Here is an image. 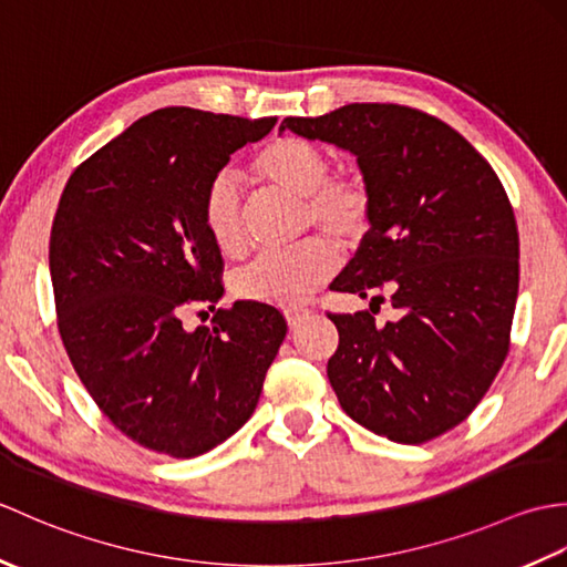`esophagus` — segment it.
<instances>
[{
  "instance_id": "34e87169",
  "label": "esophagus",
  "mask_w": 567,
  "mask_h": 567,
  "mask_svg": "<svg viewBox=\"0 0 567 567\" xmlns=\"http://www.w3.org/2000/svg\"><path fill=\"white\" fill-rule=\"evenodd\" d=\"M309 315H311V309H307V307H287L285 309V319L290 327H299V323H302Z\"/></svg>"
}]
</instances>
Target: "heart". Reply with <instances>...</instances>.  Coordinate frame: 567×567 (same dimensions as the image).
Segmentation results:
<instances>
[{
    "label": "heart",
    "mask_w": 567,
    "mask_h": 567,
    "mask_svg": "<svg viewBox=\"0 0 567 567\" xmlns=\"http://www.w3.org/2000/svg\"><path fill=\"white\" fill-rule=\"evenodd\" d=\"M250 177L272 192L302 199L299 231L305 244L262 256L236 277V292L250 302L297 307L336 270V250L363 244L375 219V195L363 173H329V158L302 136H275L252 155ZM202 224L224 258L246 252L244 204L231 177L216 175L202 195ZM329 237L332 243L322 240Z\"/></svg>",
    "instance_id": "obj_1"
}]
</instances>
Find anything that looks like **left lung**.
Returning <instances> with one entry per match:
<instances>
[{
    "label": "left lung",
    "instance_id": "8db88e82",
    "mask_svg": "<svg viewBox=\"0 0 567 567\" xmlns=\"http://www.w3.org/2000/svg\"><path fill=\"white\" fill-rule=\"evenodd\" d=\"M351 151L375 219L336 292L370 311L329 315V382L343 412L378 436L426 443L461 424L509 353L519 231L497 173L455 128L402 104H346L282 126ZM388 301L398 319L374 323Z\"/></svg>",
    "mask_w": 567,
    "mask_h": 567
}]
</instances>
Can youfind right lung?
Listing matches in <instances>:
<instances>
[{"mask_svg":"<svg viewBox=\"0 0 567 567\" xmlns=\"http://www.w3.org/2000/svg\"><path fill=\"white\" fill-rule=\"evenodd\" d=\"M275 124L165 106L82 161L60 195L48 252L60 339L100 412L148 451L195 457L236 433L287 333L270 305L216 307L224 258L202 224L209 179ZM204 306L213 327L183 330Z\"/></svg>","mask_w":567,"mask_h":567,"instance_id":"right-lung-1","label":"right lung"}]
</instances>
